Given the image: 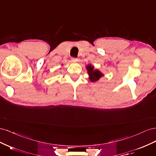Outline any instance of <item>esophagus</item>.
<instances>
[{"mask_svg":"<svg viewBox=\"0 0 156 156\" xmlns=\"http://www.w3.org/2000/svg\"><path fill=\"white\" fill-rule=\"evenodd\" d=\"M71 60H72V61L73 62H77L78 61V59L76 58V57H72V58H71Z\"/></svg>","mask_w":156,"mask_h":156,"instance_id":"obj_1","label":"esophagus"}]
</instances>
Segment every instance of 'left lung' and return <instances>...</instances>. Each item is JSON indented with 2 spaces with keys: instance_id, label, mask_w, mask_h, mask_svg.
<instances>
[{
  "instance_id": "8db88e82",
  "label": "left lung",
  "mask_w": 156,
  "mask_h": 156,
  "mask_svg": "<svg viewBox=\"0 0 156 156\" xmlns=\"http://www.w3.org/2000/svg\"><path fill=\"white\" fill-rule=\"evenodd\" d=\"M86 69L87 70V73L89 74V79L90 80L91 82H95L98 81L103 76V74H102L99 70L94 69V66H92L91 64L86 66Z\"/></svg>"
}]
</instances>
